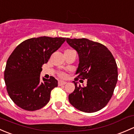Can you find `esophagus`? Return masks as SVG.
I'll return each instance as SVG.
<instances>
[{
  "instance_id": "34e87169",
  "label": "esophagus",
  "mask_w": 134,
  "mask_h": 134,
  "mask_svg": "<svg viewBox=\"0 0 134 134\" xmlns=\"http://www.w3.org/2000/svg\"><path fill=\"white\" fill-rule=\"evenodd\" d=\"M67 83V82L65 81H58V86H62V85H64Z\"/></svg>"
}]
</instances>
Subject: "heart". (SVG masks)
<instances>
[{
	"label": "heart",
	"mask_w": 134,
	"mask_h": 134,
	"mask_svg": "<svg viewBox=\"0 0 134 134\" xmlns=\"http://www.w3.org/2000/svg\"><path fill=\"white\" fill-rule=\"evenodd\" d=\"M58 75H59V76L61 77V78H65V77L67 76V74H66L64 72H60L58 73Z\"/></svg>",
	"instance_id": "heart-1"
}]
</instances>
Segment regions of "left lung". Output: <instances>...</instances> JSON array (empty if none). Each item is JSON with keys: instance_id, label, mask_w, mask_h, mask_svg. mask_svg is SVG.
<instances>
[{"instance_id": "obj_1", "label": "left lung", "mask_w": 134, "mask_h": 134, "mask_svg": "<svg viewBox=\"0 0 134 134\" xmlns=\"http://www.w3.org/2000/svg\"><path fill=\"white\" fill-rule=\"evenodd\" d=\"M66 41L78 52V67L74 80L87 79V86L77 85L69 95L70 103L87 113L105 107L110 100L118 81V67L111 52L104 45L87 38H67Z\"/></svg>"}]
</instances>
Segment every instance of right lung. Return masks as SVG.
<instances>
[{
	"label": "right lung",
	"mask_w": 134,
	"mask_h": 134,
	"mask_svg": "<svg viewBox=\"0 0 134 134\" xmlns=\"http://www.w3.org/2000/svg\"><path fill=\"white\" fill-rule=\"evenodd\" d=\"M65 40L49 36L27 39L20 43L8 58L4 81L9 97L20 108L36 110L50 100L51 92L58 87V81L53 76L40 81L42 67Z\"/></svg>",
	"instance_id": "1"
}]
</instances>
